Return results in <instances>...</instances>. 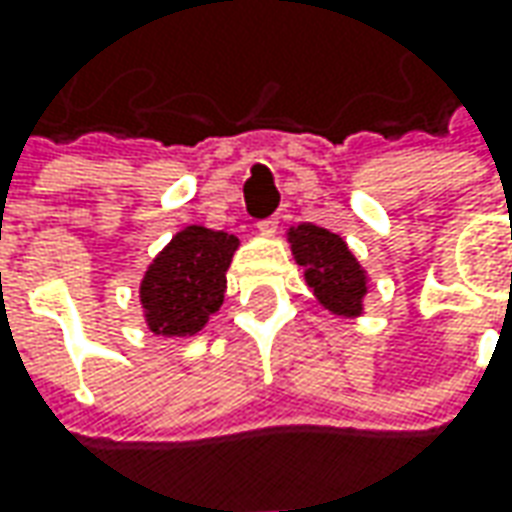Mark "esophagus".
Segmentation results:
<instances>
[{
    "mask_svg": "<svg viewBox=\"0 0 512 512\" xmlns=\"http://www.w3.org/2000/svg\"><path fill=\"white\" fill-rule=\"evenodd\" d=\"M277 223H280V221H277V218H274V215H272V218H263V221L257 223V229H260L263 235H274V229H277Z\"/></svg>",
    "mask_w": 512,
    "mask_h": 512,
    "instance_id": "1",
    "label": "esophagus"
}]
</instances>
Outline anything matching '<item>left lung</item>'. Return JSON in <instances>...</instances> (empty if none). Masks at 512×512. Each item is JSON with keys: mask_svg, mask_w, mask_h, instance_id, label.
I'll use <instances>...</instances> for the list:
<instances>
[{"mask_svg": "<svg viewBox=\"0 0 512 512\" xmlns=\"http://www.w3.org/2000/svg\"><path fill=\"white\" fill-rule=\"evenodd\" d=\"M289 240L297 263L306 266V283L320 297V303L334 314H360L362 294L368 286L365 272L357 257L348 252L345 240L314 223H300L291 229Z\"/></svg>", "mask_w": 512, "mask_h": 512, "instance_id": "8db88e82", "label": "left lung"}]
</instances>
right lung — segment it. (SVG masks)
<instances>
[{
  "label": "right lung",
  "instance_id": "obj_1",
  "mask_svg": "<svg viewBox=\"0 0 512 512\" xmlns=\"http://www.w3.org/2000/svg\"><path fill=\"white\" fill-rule=\"evenodd\" d=\"M238 238L206 226L178 232L141 280V306L155 334L186 337L221 309Z\"/></svg>",
  "mask_w": 512,
  "mask_h": 512
}]
</instances>
